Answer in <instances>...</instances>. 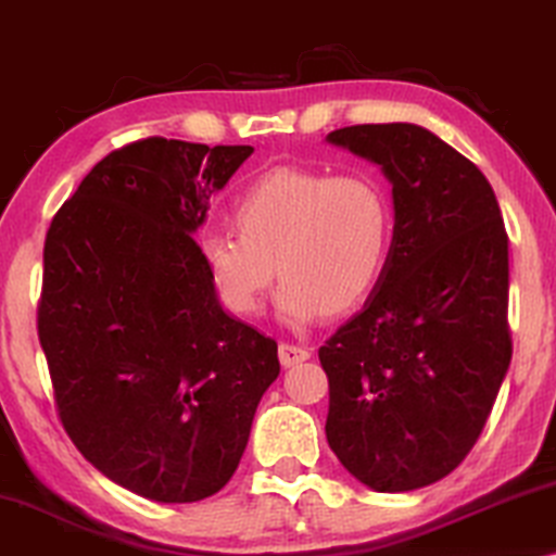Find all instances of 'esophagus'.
I'll return each mask as SVG.
<instances>
[{
	"label": "esophagus",
	"mask_w": 556,
	"mask_h": 556,
	"mask_svg": "<svg viewBox=\"0 0 556 556\" xmlns=\"http://www.w3.org/2000/svg\"><path fill=\"white\" fill-rule=\"evenodd\" d=\"M278 356H280V364L283 367H293V364H301L306 362L311 352L306 346H295V344H280L278 346Z\"/></svg>",
	"instance_id": "esophagus-1"
}]
</instances>
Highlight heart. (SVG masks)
Instances as JSON below:
<instances>
[{
  "instance_id": "b5f03b06",
  "label": "heart",
  "mask_w": 556,
  "mask_h": 556,
  "mask_svg": "<svg viewBox=\"0 0 556 556\" xmlns=\"http://www.w3.org/2000/svg\"><path fill=\"white\" fill-rule=\"evenodd\" d=\"M235 227L202 240L225 306L245 318L261 314L278 270V316L303 326L356 306L375 288L390 255L392 207L362 174L283 166L240 197Z\"/></svg>"
}]
</instances>
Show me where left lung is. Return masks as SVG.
<instances>
[{
    "mask_svg": "<svg viewBox=\"0 0 556 556\" xmlns=\"http://www.w3.org/2000/svg\"><path fill=\"white\" fill-rule=\"evenodd\" d=\"M377 164L394 227L367 303L318 349L326 440L382 493L415 491L466 458L511 364L508 238L481 169L415 124L331 131Z\"/></svg>",
    "mask_w": 556,
    "mask_h": 556,
    "instance_id": "obj_1",
    "label": "left lung"
}]
</instances>
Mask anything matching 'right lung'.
<instances>
[{
  "instance_id": "add662e5",
  "label": "right lung",
  "mask_w": 556,
  "mask_h": 556,
  "mask_svg": "<svg viewBox=\"0 0 556 556\" xmlns=\"http://www.w3.org/2000/svg\"><path fill=\"white\" fill-rule=\"evenodd\" d=\"M253 147L143 139L101 159L45 240L37 333L67 435L113 483L192 504L230 481L278 344L223 308L194 232Z\"/></svg>"
}]
</instances>
